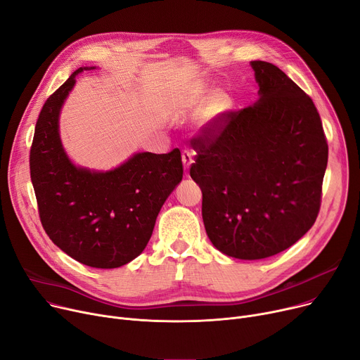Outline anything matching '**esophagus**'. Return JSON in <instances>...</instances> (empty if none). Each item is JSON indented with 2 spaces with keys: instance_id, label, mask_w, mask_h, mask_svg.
Returning <instances> with one entry per match:
<instances>
[{
  "instance_id": "obj_1",
  "label": "esophagus",
  "mask_w": 360,
  "mask_h": 360,
  "mask_svg": "<svg viewBox=\"0 0 360 360\" xmlns=\"http://www.w3.org/2000/svg\"><path fill=\"white\" fill-rule=\"evenodd\" d=\"M193 156H194V153H193L191 150H184L182 151V163H184V169L185 170L190 169V166L193 165V162H194Z\"/></svg>"
}]
</instances>
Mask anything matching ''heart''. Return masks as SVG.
<instances>
[{"instance_id": "obj_1", "label": "heart", "mask_w": 360, "mask_h": 360, "mask_svg": "<svg viewBox=\"0 0 360 360\" xmlns=\"http://www.w3.org/2000/svg\"><path fill=\"white\" fill-rule=\"evenodd\" d=\"M205 93L202 89H190L188 91H185L181 98V103L185 109H200L204 106L205 103ZM229 102L226 99L223 94H217L216 98L212 99V102L209 103V108H207V113L209 117H216L219 113H221L224 109H228Z\"/></svg>"}]
</instances>
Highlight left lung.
<instances>
[{"mask_svg":"<svg viewBox=\"0 0 360 360\" xmlns=\"http://www.w3.org/2000/svg\"><path fill=\"white\" fill-rule=\"evenodd\" d=\"M251 65L259 101L219 113L191 139L205 232L239 259L273 257L312 228L328 160L312 99L278 67Z\"/></svg>","mask_w":360,"mask_h":360,"instance_id":"1","label":"left lung"}]
</instances>
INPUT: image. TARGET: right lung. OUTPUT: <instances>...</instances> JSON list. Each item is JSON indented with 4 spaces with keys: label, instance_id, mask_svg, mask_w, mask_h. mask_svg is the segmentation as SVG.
Masks as SVG:
<instances>
[{
    "label": "right lung",
    "instance_id": "right-lung-1",
    "mask_svg": "<svg viewBox=\"0 0 360 360\" xmlns=\"http://www.w3.org/2000/svg\"><path fill=\"white\" fill-rule=\"evenodd\" d=\"M70 79L46 99L30 147V178L49 239L94 269H117L139 257L153 233L163 202L181 182L178 148L137 153L109 172L75 167L58 134L60 109L75 83Z\"/></svg>",
    "mask_w": 360,
    "mask_h": 360
}]
</instances>
